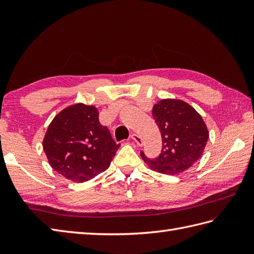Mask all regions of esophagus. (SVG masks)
<instances>
[{"label":"esophagus","mask_w":254,"mask_h":254,"mask_svg":"<svg viewBox=\"0 0 254 254\" xmlns=\"http://www.w3.org/2000/svg\"><path fill=\"white\" fill-rule=\"evenodd\" d=\"M131 138H132L133 141L135 142L137 145H141V144H142V138L139 137V136L137 135V134H135V133H132V134H131Z\"/></svg>","instance_id":"34e87169"}]
</instances>
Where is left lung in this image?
<instances>
[{
	"mask_svg": "<svg viewBox=\"0 0 254 254\" xmlns=\"http://www.w3.org/2000/svg\"><path fill=\"white\" fill-rule=\"evenodd\" d=\"M153 117L163 138L161 152L156 158H142L150 168L167 175L187 170L201 158L208 139L202 117L187 102L163 99L153 108Z\"/></svg>",
	"mask_w": 254,
	"mask_h": 254,
	"instance_id": "8db88e82",
	"label": "left lung"
}]
</instances>
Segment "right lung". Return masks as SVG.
Wrapping results in <instances>:
<instances>
[{
  "label": "right lung",
  "mask_w": 254,
  "mask_h": 254,
  "mask_svg": "<svg viewBox=\"0 0 254 254\" xmlns=\"http://www.w3.org/2000/svg\"><path fill=\"white\" fill-rule=\"evenodd\" d=\"M42 145L52 168L75 182L105 171L120 146L100 124L98 110L83 104L67 107L55 117Z\"/></svg>",
  "instance_id": "right-lung-1"
}]
</instances>
